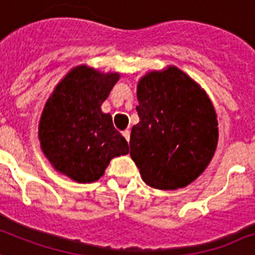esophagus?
<instances>
[{
    "instance_id": "esophagus-1",
    "label": "esophagus",
    "mask_w": 255,
    "mask_h": 255,
    "mask_svg": "<svg viewBox=\"0 0 255 255\" xmlns=\"http://www.w3.org/2000/svg\"><path fill=\"white\" fill-rule=\"evenodd\" d=\"M123 136L126 137V140L129 141V136H131V131L129 129H126V131H123Z\"/></svg>"
}]
</instances>
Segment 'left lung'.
Masks as SVG:
<instances>
[{
  "instance_id": "left-lung-1",
  "label": "left lung",
  "mask_w": 255,
  "mask_h": 255,
  "mask_svg": "<svg viewBox=\"0 0 255 255\" xmlns=\"http://www.w3.org/2000/svg\"><path fill=\"white\" fill-rule=\"evenodd\" d=\"M136 95L140 120L131 131L132 160L151 187H186L205 171L217 149L213 103L176 67L143 76Z\"/></svg>"
}]
</instances>
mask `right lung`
Masks as SVG:
<instances>
[{"mask_svg":"<svg viewBox=\"0 0 255 255\" xmlns=\"http://www.w3.org/2000/svg\"><path fill=\"white\" fill-rule=\"evenodd\" d=\"M119 73L73 68L46 100L38 123L42 152L61 174L79 183L96 182L111 159L129 152L127 140L102 112Z\"/></svg>","mask_w":255,"mask_h":255,"instance_id":"add662e5","label":"right lung"}]
</instances>
